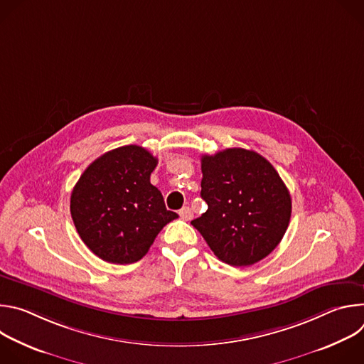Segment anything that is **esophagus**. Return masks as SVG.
Here are the masks:
<instances>
[{
  "mask_svg": "<svg viewBox=\"0 0 364 364\" xmlns=\"http://www.w3.org/2000/svg\"><path fill=\"white\" fill-rule=\"evenodd\" d=\"M178 215L183 220H191L193 219V212H191L190 207H183Z\"/></svg>",
  "mask_w": 364,
  "mask_h": 364,
  "instance_id": "esophagus-1",
  "label": "esophagus"
}]
</instances>
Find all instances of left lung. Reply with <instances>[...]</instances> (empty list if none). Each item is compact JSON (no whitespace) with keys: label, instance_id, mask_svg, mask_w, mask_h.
I'll return each instance as SVG.
<instances>
[{"label":"left lung","instance_id":"1","mask_svg":"<svg viewBox=\"0 0 364 364\" xmlns=\"http://www.w3.org/2000/svg\"><path fill=\"white\" fill-rule=\"evenodd\" d=\"M207 210L191 225L222 262L249 267L282 240L291 196L272 164L255 151L228 148L201 157Z\"/></svg>","mask_w":364,"mask_h":364}]
</instances>
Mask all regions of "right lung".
<instances>
[{"mask_svg": "<svg viewBox=\"0 0 364 364\" xmlns=\"http://www.w3.org/2000/svg\"><path fill=\"white\" fill-rule=\"evenodd\" d=\"M159 160L139 145L96 159L70 196V213L85 245L109 264H134L178 215L166 209L149 176Z\"/></svg>", "mask_w": 364, "mask_h": 364, "instance_id": "add662e5", "label": "right lung"}]
</instances>
